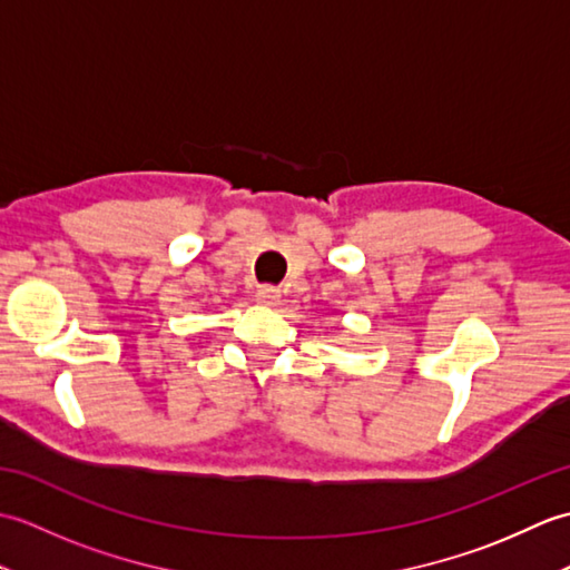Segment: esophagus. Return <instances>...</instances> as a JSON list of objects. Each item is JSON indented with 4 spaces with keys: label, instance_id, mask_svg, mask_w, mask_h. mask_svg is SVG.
I'll list each match as a JSON object with an SVG mask.
<instances>
[{
    "label": "esophagus",
    "instance_id": "obj_1",
    "mask_svg": "<svg viewBox=\"0 0 570 570\" xmlns=\"http://www.w3.org/2000/svg\"><path fill=\"white\" fill-rule=\"evenodd\" d=\"M254 298H257V304L262 306H276L278 298H282V292H278L276 286H259Z\"/></svg>",
    "mask_w": 570,
    "mask_h": 570
}]
</instances>
